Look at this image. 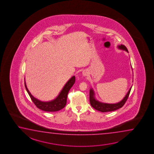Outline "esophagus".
Here are the masks:
<instances>
[{"instance_id": "esophagus-1", "label": "esophagus", "mask_w": 154, "mask_h": 154, "mask_svg": "<svg viewBox=\"0 0 154 154\" xmlns=\"http://www.w3.org/2000/svg\"><path fill=\"white\" fill-rule=\"evenodd\" d=\"M82 75L84 76H86L88 75V72H87V71L86 70H84V71H83L82 72Z\"/></svg>"}]
</instances>
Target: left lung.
I'll return each instance as SVG.
<instances>
[{
	"instance_id": "8db88e82",
	"label": "left lung",
	"mask_w": 154,
	"mask_h": 154,
	"mask_svg": "<svg viewBox=\"0 0 154 154\" xmlns=\"http://www.w3.org/2000/svg\"><path fill=\"white\" fill-rule=\"evenodd\" d=\"M118 48L120 50H124L125 51H128V50L126 48V47L124 45H119L118 46ZM132 88H130V90L127 93L126 96H125L124 98L120 101L119 102L116 103H103L100 102L99 100H97L95 97V93L94 91L92 88H91L90 90V102L91 105L95 109L97 110H98L102 112H112L117 110L118 109L122 108L125 102H126L127 100L128 97L129 96L130 91Z\"/></svg>"
}]
</instances>
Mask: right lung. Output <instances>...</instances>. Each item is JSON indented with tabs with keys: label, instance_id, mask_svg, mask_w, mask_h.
<instances>
[{
	"label": "right lung",
	"instance_id": "right-lung-1",
	"mask_svg": "<svg viewBox=\"0 0 154 154\" xmlns=\"http://www.w3.org/2000/svg\"><path fill=\"white\" fill-rule=\"evenodd\" d=\"M75 82V76H72V77L66 82V84L64 86L63 88L62 89V90L60 91V94H58L57 96L54 100L47 102L40 100L30 94L29 91L28 90L27 87L25 80L24 85L26 91H27L28 94L29 95L31 100L33 102L34 104L36 106L37 108L45 112H54L60 110L62 109L65 107L66 105V98L68 92L72 87V85L74 84Z\"/></svg>",
	"mask_w": 154,
	"mask_h": 154
}]
</instances>
